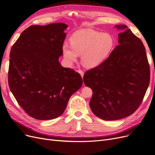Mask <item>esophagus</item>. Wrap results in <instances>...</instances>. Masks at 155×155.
I'll return each instance as SVG.
<instances>
[{"instance_id": "esophagus-1", "label": "esophagus", "mask_w": 155, "mask_h": 155, "mask_svg": "<svg viewBox=\"0 0 155 155\" xmlns=\"http://www.w3.org/2000/svg\"><path fill=\"white\" fill-rule=\"evenodd\" d=\"M78 72L80 74V75L81 76V77L83 78V76H84V72L82 71V70H78Z\"/></svg>"}]
</instances>
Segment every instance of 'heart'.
Listing matches in <instances>:
<instances>
[{
    "instance_id": "heart-1",
    "label": "heart",
    "mask_w": 155,
    "mask_h": 155,
    "mask_svg": "<svg viewBox=\"0 0 155 155\" xmlns=\"http://www.w3.org/2000/svg\"><path fill=\"white\" fill-rule=\"evenodd\" d=\"M69 40L71 45L65 42L62 46L65 60L72 64L77 60L78 54H82V62L88 67L102 64L115 45V41L110 34L90 30L77 31Z\"/></svg>"
}]
</instances>
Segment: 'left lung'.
<instances>
[{
    "mask_svg": "<svg viewBox=\"0 0 155 155\" xmlns=\"http://www.w3.org/2000/svg\"><path fill=\"white\" fill-rule=\"evenodd\" d=\"M119 45L98 66L86 71L83 81L91 88L90 106L100 118L113 121L132 114L150 84V69L141 40L126 25L115 26Z\"/></svg>",
    "mask_w": 155,
    "mask_h": 155,
    "instance_id": "8db88e82",
    "label": "left lung"
}]
</instances>
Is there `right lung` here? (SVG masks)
<instances>
[{"label": "right lung", "mask_w": 155, "mask_h": 155, "mask_svg": "<svg viewBox=\"0 0 155 155\" xmlns=\"http://www.w3.org/2000/svg\"><path fill=\"white\" fill-rule=\"evenodd\" d=\"M67 27L62 23L32 25L11 48L9 88L25 112L35 119L62 114L71 96L82 86L81 75L58 61Z\"/></svg>", "instance_id": "obj_1"}]
</instances>
